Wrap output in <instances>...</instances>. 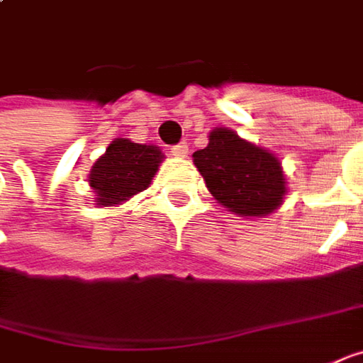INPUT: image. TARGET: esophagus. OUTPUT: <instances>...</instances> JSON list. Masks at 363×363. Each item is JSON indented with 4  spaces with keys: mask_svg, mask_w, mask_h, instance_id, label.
<instances>
[{
    "mask_svg": "<svg viewBox=\"0 0 363 363\" xmlns=\"http://www.w3.org/2000/svg\"><path fill=\"white\" fill-rule=\"evenodd\" d=\"M186 152H189V144L186 143H179L174 144V146H170V155L172 157H186Z\"/></svg>",
    "mask_w": 363,
    "mask_h": 363,
    "instance_id": "34e87169",
    "label": "esophagus"
}]
</instances>
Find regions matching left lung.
Instances as JSON below:
<instances>
[{"mask_svg":"<svg viewBox=\"0 0 363 363\" xmlns=\"http://www.w3.org/2000/svg\"><path fill=\"white\" fill-rule=\"evenodd\" d=\"M193 160L211 194L233 213L265 217L281 205L285 194L281 162L233 130L211 132L206 148L196 150Z\"/></svg>","mask_w":363,"mask_h":363,"instance_id":"1","label":"left lung"}]
</instances>
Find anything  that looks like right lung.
I'll list each match as a JSON object with an SVG mask.
<instances>
[{"mask_svg": "<svg viewBox=\"0 0 363 363\" xmlns=\"http://www.w3.org/2000/svg\"><path fill=\"white\" fill-rule=\"evenodd\" d=\"M164 155L157 146L116 138L90 170L88 182L100 206L118 205L132 194L148 189Z\"/></svg>", "mask_w": 363, "mask_h": 363, "instance_id": "right-lung-1", "label": "right lung"}]
</instances>
